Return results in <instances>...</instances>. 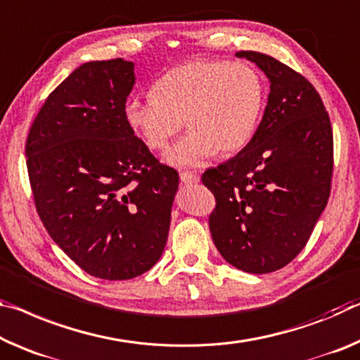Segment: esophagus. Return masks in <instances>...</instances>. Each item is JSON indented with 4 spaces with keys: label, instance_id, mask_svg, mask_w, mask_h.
<instances>
[{
    "label": "esophagus",
    "instance_id": "esophagus-1",
    "mask_svg": "<svg viewBox=\"0 0 360 360\" xmlns=\"http://www.w3.org/2000/svg\"><path fill=\"white\" fill-rule=\"evenodd\" d=\"M179 178L184 184H195V182H198V176L195 173H191V171H181Z\"/></svg>",
    "mask_w": 360,
    "mask_h": 360
}]
</instances>
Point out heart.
Here are the masks:
<instances>
[{
  "mask_svg": "<svg viewBox=\"0 0 360 360\" xmlns=\"http://www.w3.org/2000/svg\"><path fill=\"white\" fill-rule=\"evenodd\" d=\"M152 96L131 98L124 120L150 150L167 149L184 120V138L167 153L169 163L195 167L213 153L229 155L248 144L262 115L266 88L245 62L193 59L152 84Z\"/></svg>",
  "mask_w": 360,
  "mask_h": 360,
  "instance_id": "heart-1",
  "label": "heart"
}]
</instances>
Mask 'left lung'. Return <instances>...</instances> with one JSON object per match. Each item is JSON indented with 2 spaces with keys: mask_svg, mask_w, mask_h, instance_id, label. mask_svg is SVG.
<instances>
[{
  "mask_svg": "<svg viewBox=\"0 0 360 360\" xmlns=\"http://www.w3.org/2000/svg\"><path fill=\"white\" fill-rule=\"evenodd\" d=\"M271 82L264 115L243 150L202 174L214 195L213 242L229 264L252 274L282 269L306 247L327 207L333 131L316 88L288 65L255 51Z\"/></svg>",
  "mask_w": 360,
  "mask_h": 360,
  "instance_id": "left-lung-1",
  "label": "left lung"
}]
</instances>
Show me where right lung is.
<instances>
[{
	"label": "right lung",
	"instance_id": "right-lung-1",
	"mask_svg": "<svg viewBox=\"0 0 360 360\" xmlns=\"http://www.w3.org/2000/svg\"><path fill=\"white\" fill-rule=\"evenodd\" d=\"M133 84V62L83 64L48 96L25 142L43 226L77 266L107 281L160 259L179 186L124 120Z\"/></svg>",
	"mask_w": 360,
	"mask_h": 360
}]
</instances>
